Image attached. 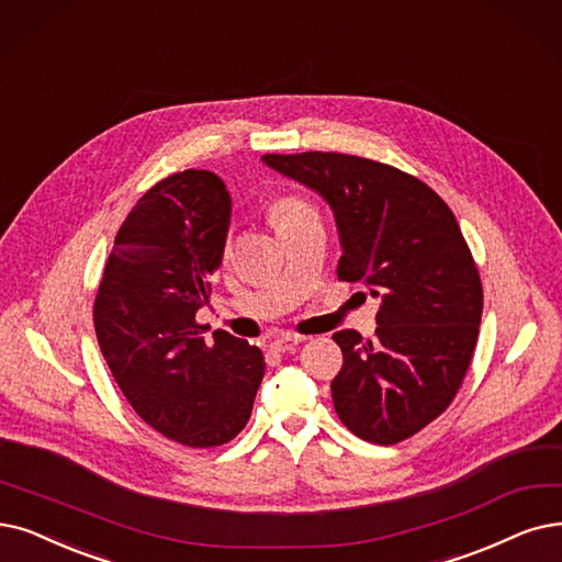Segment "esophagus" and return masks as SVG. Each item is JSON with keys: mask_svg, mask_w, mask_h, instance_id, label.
<instances>
[{"mask_svg": "<svg viewBox=\"0 0 562 562\" xmlns=\"http://www.w3.org/2000/svg\"><path fill=\"white\" fill-rule=\"evenodd\" d=\"M304 339H302V336H297V334H279L277 336V339L272 341V348L274 350H279V352H288V350H295L300 344H302Z\"/></svg>", "mask_w": 562, "mask_h": 562, "instance_id": "obj_1", "label": "esophagus"}]
</instances>
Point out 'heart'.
Here are the masks:
<instances>
[{"label": "heart", "mask_w": 562, "mask_h": 562, "mask_svg": "<svg viewBox=\"0 0 562 562\" xmlns=\"http://www.w3.org/2000/svg\"><path fill=\"white\" fill-rule=\"evenodd\" d=\"M308 212H313V207L306 203V200H302L297 195H281L274 200L272 205H269V218H272L277 231L281 226H285V223L295 221Z\"/></svg>", "instance_id": "obj_1"}]
</instances>
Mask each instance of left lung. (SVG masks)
Segmentation results:
<instances>
[{
  "label": "left lung",
  "instance_id": "1",
  "mask_svg": "<svg viewBox=\"0 0 562 562\" xmlns=\"http://www.w3.org/2000/svg\"><path fill=\"white\" fill-rule=\"evenodd\" d=\"M334 210L341 281L380 297L375 336L336 331L344 367L331 380L339 419L367 442L396 445L454 401L482 321V279L457 216L422 179L336 151L265 154Z\"/></svg>",
  "mask_w": 562,
  "mask_h": 562
}]
</instances>
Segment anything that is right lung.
<instances>
[{"label":"right lung","mask_w":562,"mask_h":562,"mask_svg":"<svg viewBox=\"0 0 562 562\" xmlns=\"http://www.w3.org/2000/svg\"><path fill=\"white\" fill-rule=\"evenodd\" d=\"M231 223V195L210 170L156 182L122 223L94 300L99 348L131 408L161 436L207 450L251 417L265 375L260 348L216 329L210 302Z\"/></svg>","instance_id":"add662e5"}]
</instances>
